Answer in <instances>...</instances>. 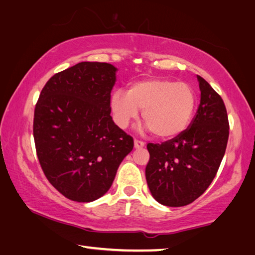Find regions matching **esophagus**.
<instances>
[{
	"label": "esophagus",
	"mask_w": 255,
	"mask_h": 255,
	"mask_svg": "<svg viewBox=\"0 0 255 255\" xmlns=\"http://www.w3.org/2000/svg\"><path fill=\"white\" fill-rule=\"evenodd\" d=\"M145 145V143L143 141H140V140H134V148L135 149H140V148H143Z\"/></svg>",
	"instance_id": "1"
}]
</instances>
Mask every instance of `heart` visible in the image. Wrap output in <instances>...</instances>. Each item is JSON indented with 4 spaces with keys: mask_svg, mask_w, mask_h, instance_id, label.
I'll return each mask as SVG.
<instances>
[{
    "mask_svg": "<svg viewBox=\"0 0 255 255\" xmlns=\"http://www.w3.org/2000/svg\"><path fill=\"white\" fill-rule=\"evenodd\" d=\"M110 106L115 123L127 128L142 110V119L153 135L162 139L184 132L194 116L196 94L186 83L151 78L132 83L128 92L112 93Z\"/></svg>",
    "mask_w": 255,
    "mask_h": 255,
    "instance_id": "obj_1",
    "label": "heart"
}]
</instances>
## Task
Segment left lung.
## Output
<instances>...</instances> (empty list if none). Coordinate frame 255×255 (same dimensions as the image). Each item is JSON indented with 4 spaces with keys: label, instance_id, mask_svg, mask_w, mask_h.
Instances as JSON below:
<instances>
[{
    "label": "left lung",
    "instance_id": "1",
    "mask_svg": "<svg viewBox=\"0 0 255 255\" xmlns=\"http://www.w3.org/2000/svg\"><path fill=\"white\" fill-rule=\"evenodd\" d=\"M197 80L200 103L189 127L161 144L146 145V182L164 206H185L203 195L225 154L230 125L224 102L203 77Z\"/></svg>",
    "mask_w": 255,
    "mask_h": 255
}]
</instances>
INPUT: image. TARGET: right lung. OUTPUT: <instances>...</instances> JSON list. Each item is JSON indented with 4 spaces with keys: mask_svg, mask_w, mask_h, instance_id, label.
<instances>
[{
    "mask_svg": "<svg viewBox=\"0 0 255 255\" xmlns=\"http://www.w3.org/2000/svg\"><path fill=\"white\" fill-rule=\"evenodd\" d=\"M115 66L83 61L53 75L35 105L33 136L47 179L68 199L105 195L133 139L111 116Z\"/></svg>",
    "mask_w": 255,
    "mask_h": 255,
    "instance_id": "add662e5",
    "label": "right lung"
}]
</instances>
